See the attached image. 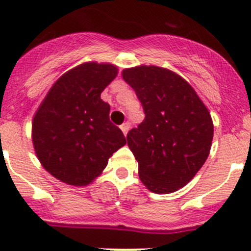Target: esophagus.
Returning <instances> with one entry per match:
<instances>
[{
    "label": "esophagus",
    "instance_id": "34e87169",
    "mask_svg": "<svg viewBox=\"0 0 251 251\" xmlns=\"http://www.w3.org/2000/svg\"><path fill=\"white\" fill-rule=\"evenodd\" d=\"M130 127H131V124L130 123H124L123 125L120 126L121 131H123L125 136H126V135H127V132H128V130H130Z\"/></svg>",
    "mask_w": 251,
    "mask_h": 251
}]
</instances>
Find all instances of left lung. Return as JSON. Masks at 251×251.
<instances>
[{"label": "left lung", "mask_w": 251, "mask_h": 251, "mask_svg": "<svg viewBox=\"0 0 251 251\" xmlns=\"http://www.w3.org/2000/svg\"><path fill=\"white\" fill-rule=\"evenodd\" d=\"M145 120L128 131L127 145L139 176L151 192L167 194L186 186L209 156L213 121L194 89L172 70L154 65L124 69Z\"/></svg>", "instance_id": "left-lung-1"}]
</instances>
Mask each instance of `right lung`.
<instances>
[{
    "label": "right lung",
    "mask_w": 251,
    "mask_h": 251,
    "mask_svg": "<svg viewBox=\"0 0 251 251\" xmlns=\"http://www.w3.org/2000/svg\"><path fill=\"white\" fill-rule=\"evenodd\" d=\"M116 75L112 64L84 63L63 74L39 105L32 123L34 151L59 181L91 183L126 144L123 131L110 121V105L100 98Z\"/></svg>",
    "instance_id": "right-lung-1"
}]
</instances>
